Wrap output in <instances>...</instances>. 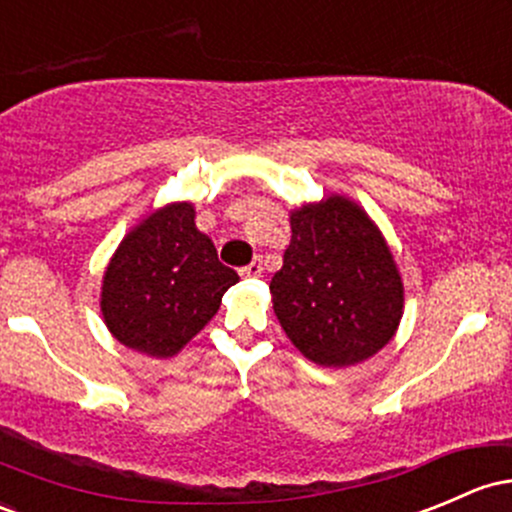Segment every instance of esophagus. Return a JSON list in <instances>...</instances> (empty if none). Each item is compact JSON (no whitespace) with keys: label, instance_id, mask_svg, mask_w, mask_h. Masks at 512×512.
<instances>
[{"label":"esophagus","instance_id":"34e87169","mask_svg":"<svg viewBox=\"0 0 512 512\" xmlns=\"http://www.w3.org/2000/svg\"><path fill=\"white\" fill-rule=\"evenodd\" d=\"M261 271H263V263H261V258H256V261H251L249 266L241 268L239 273L244 278H258V276H261Z\"/></svg>","mask_w":512,"mask_h":512}]
</instances>
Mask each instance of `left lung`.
<instances>
[{
  "label": "left lung",
  "instance_id": "left-lung-1",
  "mask_svg": "<svg viewBox=\"0 0 512 512\" xmlns=\"http://www.w3.org/2000/svg\"><path fill=\"white\" fill-rule=\"evenodd\" d=\"M290 246L271 280L285 337L312 364H364L398 332L405 288L386 236L351 197L290 210Z\"/></svg>",
  "mask_w": 512,
  "mask_h": 512
}]
</instances>
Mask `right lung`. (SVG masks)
Masks as SVG:
<instances>
[{
	"mask_svg": "<svg viewBox=\"0 0 512 512\" xmlns=\"http://www.w3.org/2000/svg\"><path fill=\"white\" fill-rule=\"evenodd\" d=\"M239 276L195 224L192 202H168L119 241L102 276L100 310L112 337L153 359L180 354L217 315Z\"/></svg>",
	"mask_w": 512,
	"mask_h": 512,
	"instance_id": "right-lung-1",
	"label": "right lung"
}]
</instances>
